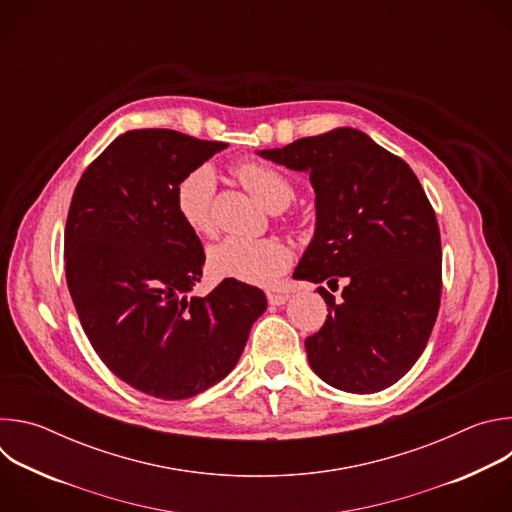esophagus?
I'll list each match as a JSON object with an SVG mask.
<instances>
[{
	"label": "esophagus",
	"instance_id": "34e87169",
	"mask_svg": "<svg viewBox=\"0 0 512 512\" xmlns=\"http://www.w3.org/2000/svg\"><path fill=\"white\" fill-rule=\"evenodd\" d=\"M287 300H289L287 294H275V291H269V294H267V302L271 306H283Z\"/></svg>",
	"mask_w": 512,
	"mask_h": 512
}]
</instances>
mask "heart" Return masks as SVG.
<instances>
[{
    "instance_id": "obj_1",
    "label": "heart",
    "mask_w": 512,
    "mask_h": 512,
    "mask_svg": "<svg viewBox=\"0 0 512 512\" xmlns=\"http://www.w3.org/2000/svg\"><path fill=\"white\" fill-rule=\"evenodd\" d=\"M245 186L271 210H283L294 200V186L275 168L247 162L237 168ZM216 192V172L210 164L190 170L176 186L174 202L182 223L196 235H212V200ZM291 249L275 239L227 237L208 251V271L216 279H233L249 285H273L291 265Z\"/></svg>"
}]
</instances>
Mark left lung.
I'll return each mask as SVG.
<instances>
[{
	"label": "left lung",
	"mask_w": 512,
	"mask_h": 512,
	"mask_svg": "<svg viewBox=\"0 0 512 512\" xmlns=\"http://www.w3.org/2000/svg\"><path fill=\"white\" fill-rule=\"evenodd\" d=\"M261 158L310 174L316 229L294 277L318 287L324 326L306 338L312 371L346 393L395 385L421 356L440 310L442 241L413 170L367 133L336 127Z\"/></svg>",
	"instance_id": "8db88e82"
}]
</instances>
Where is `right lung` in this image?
Wrapping results in <instances>:
<instances>
[{"instance_id": "add662e5", "label": "right lung", "mask_w": 512, "mask_h": 512, "mask_svg": "<svg viewBox=\"0 0 512 512\" xmlns=\"http://www.w3.org/2000/svg\"><path fill=\"white\" fill-rule=\"evenodd\" d=\"M225 148L172 129L125 131L72 194L64 231L72 304L107 369L158 399H188L223 381L267 310L259 287L233 279L190 296L204 249L174 194Z\"/></svg>"}]
</instances>
